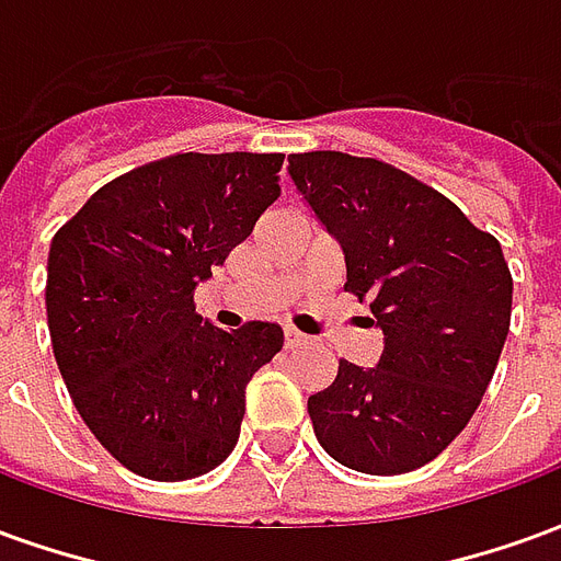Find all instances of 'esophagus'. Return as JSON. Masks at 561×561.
Returning a JSON list of instances; mask_svg holds the SVG:
<instances>
[{
  "label": "esophagus",
  "mask_w": 561,
  "mask_h": 561,
  "mask_svg": "<svg viewBox=\"0 0 561 561\" xmlns=\"http://www.w3.org/2000/svg\"><path fill=\"white\" fill-rule=\"evenodd\" d=\"M306 342H309L306 333H300L297 328H285V348H297V345H306Z\"/></svg>",
  "instance_id": "34e87169"
}]
</instances>
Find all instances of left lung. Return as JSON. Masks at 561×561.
<instances>
[{
	"instance_id": "8db88e82",
	"label": "left lung",
	"mask_w": 561,
	"mask_h": 561,
	"mask_svg": "<svg viewBox=\"0 0 561 561\" xmlns=\"http://www.w3.org/2000/svg\"><path fill=\"white\" fill-rule=\"evenodd\" d=\"M288 164L345 252V291L369 300L385 333L376 369L340 360L309 397L318 442L366 474L421 469L462 433L505 348L514 279L502 245L388 161L318 149Z\"/></svg>"
}]
</instances>
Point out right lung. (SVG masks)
I'll return each instance as SVG.
<instances>
[{
    "mask_svg": "<svg viewBox=\"0 0 561 561\" xmlns=\"http://www.w3.org/2000/svg\"><path fill=\"white\" fill-rule=\"evenodd\" d=\"M282 152H176L102 185L56 231L47 328L71 402L102 447L149 481L207 474L240 438L245 385L282 328L221 330L195 285L279 197Z\"/></svg>",
    "mask_w": 561,
    "mask_h": 561,
    "instance_id": "right-lung-1",
    "label": "right lung"
}]
</instances>
